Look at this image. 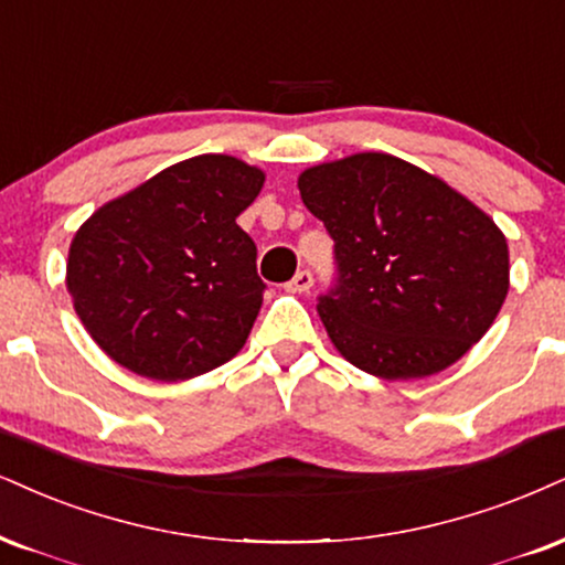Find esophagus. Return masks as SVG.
I'll return each mask as SVG.
<instances>
[{
	"label": "esophagus",
	"mask_w": 565,
	"mask_h": 565,
	"mask_svg": "<svg viewBox=\"0 0 565 565\" xmlns=\"http://www.w3.org/2000/svg\"><path fill=\"white\" fill-rule=\"evenodd\" d=\"M311 282H315L311 271L309 269H301V271H296L294 280L288 282V290H294V294H306V290L311 288Z\"/></svg>",
	"instance_id": "obj_1"
}]
</instances>
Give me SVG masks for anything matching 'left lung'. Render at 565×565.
Instances as JSON below:
<instances>
[{
	"label": "left lung",
	"instance_id": "obj_1",
	"mask_svg": "<svg viewBox=\"0 0 565 565\" xmlns=\"http://www.w3.org/2000/svg\"><path fill=\"white\" fill-rule=\"evenodd\" d=\"M335 241L338 288L319 317L345 361L380 380H424L479 343L511 288L508 241L443 178L382 151L298 175Z\"/></svg>",
	"mask_w": 565,
	"mask_h": 565
}]
</instances>
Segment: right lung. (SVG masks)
Instances as JSON below:
<instances>
[{"instance_id":"obj_1","label":"right lung","mask_w":565,"mask_h":565,"mask_svg":"<svg viewBox=\"0 0 565 565\" xmlns=\"http://www.w3.org/2000/svg\"><path fill=\"white\" fill-rule=\"evenodd\" d=\"M264 170L227 154L167 167L96 209L73 235L65 285L94 343L159 382L193 380L235 356L267 285L235 217Z\"/></svg>"}]
</instances>
